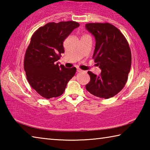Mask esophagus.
Returning <instances> with one entry per match:
<instances>
[{
  "label": "esophagus",
  "mask_w": 150,
  "mask_h": 150,
  "mask_svg": "<svg viewBox=\"0 0 150 150\" xmlns=\"http://www.w3.org/2000/svg\"><path fill=\"white\" fill-rule=\"evenodd\" d=\"M77 71L78 73H80V72H83V71H82V70L80 69H77Z\"/></svg>",
  "instance_id": "1"
}]
</instances>
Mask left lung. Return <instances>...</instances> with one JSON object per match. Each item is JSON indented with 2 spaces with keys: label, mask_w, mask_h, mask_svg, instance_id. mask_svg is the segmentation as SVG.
I'll return each mask as SVG.
<instances>
[{
  "label": "left lung",
  "mask_w": 150,
  "mask_h": 150,
  "mask_svg": "<svg viewBox=\"0 0 150 150\" xmlns=\"http://www.w3.org/2000/svg\"><path fill=\"white\" fill-rule=\"evenodd\" d=\"M86 29L95 38L93 58L101 69L99 75L88 71L91 81L86 89L94 96L109 98L125 85L130 71L132 56L125 37L108 23H88Z\"/></svg>",
  "instance_id": "8db88e82"
}]
</instances>
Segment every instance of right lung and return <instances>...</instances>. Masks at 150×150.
Segmentation results:
<instances>
[{
	"mask_svg": "<svg viewBox=\"0 0 150 150\" xmlns=\"http://www.w3.org/2000/svg\"><path fill=\"white\" fill-rule=\"evenodd\" d=\"M79 26L74 21L50 22L32 35L25 54L24 71L30 86L42 97L62 95L75 75V67L66 68L56 62L64 53V40Z\"/></svg>",
	"mask_w": 150,
	"mask_h": 150,
	"instance_id": "1",
	"label": "right lung"
}]
</instances>
